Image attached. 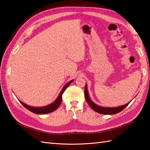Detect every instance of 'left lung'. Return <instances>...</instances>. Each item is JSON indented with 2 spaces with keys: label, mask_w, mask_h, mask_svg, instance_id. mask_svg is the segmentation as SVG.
Returning a JSON list of instances; mask_svg holds the SVG:
<instances>
[{
  "label": "left lung",
  "mask_w": 150,
  "mask_h": 150,
  "mask_svg": "<svg viewBox=\"0 0 150 150\" xmlns=\"http://www.w3.org/2000/svg\"><path fill=\"white\" fill-rule=\"evenodd\" d=\"M84 95H85L86 100V101L88 102V103L89 105H90V106L95 111H96V112H97L98 113H100V114L113 115V114L118 113L120 112L122 110H123L124 108H125L130 103V102H129L128 103L124 104V105H122V106H117V107H113V108L103 107V106H98V105L94 103L91 100L90 95H89V93H88L87 83H86L85 88H84Z\"/></svg>",
  "instance_id": "obj_1"
}]
</instances>
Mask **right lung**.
<instances>
[{"instance_id":"1","label":"right lung","mask_w":150,"mask_h":150,"mask_svg":"<svg viewBox=\"0 0 150 150\" xmlns=\"http://www.w3.org/2000/svg\"><path fill=\"white\" fill-rule=\"evenodd\" d=\"M73 81V80L70 81L69 82H68V83L66 84H65L64 86V87L62 88V89L60 91V93L59 95V96L57 97V98H56V100L52 103V104L47 105V106H42V107H33V106H29V105H28L26 104H24V103H22L21 100H19L20 101V103L23 105V106L28 109V110H30L31 112H33L34 113H36V114H47V113H49L51 112H53V111L56 110L57 108H59V106H60V103H61L62 102V95L64 93V91H65L66 89L68 87V86L71 83V82Z\"/></svg>"}]
</instances>
